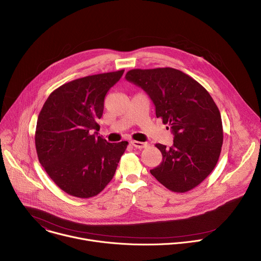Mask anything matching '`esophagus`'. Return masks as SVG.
Instances as JSON below:
<instances>
[{
	"mask_svg": "<svg viewBox=\"0 0 261 261\" xmlns=\"http://www.w3.org/2000/svg\"><path fill=\"white\" fill-rule=\"evenodd\" d=\"M131 144L136 148H143V147L147 146L146 142H141V141H136V140H131Z\"/></svg>",
	"mask_w": 261,
	"mask_h": 261,
	"instance_id": "1",
	"label": "esophagus"
}]
</instances>
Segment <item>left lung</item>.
<instances>
[{
    "label": "left lung",
    "instance_id": "obj_1",
    "mask_svg": "<svg viewBox=\"0 0 261 261\" xmlns=\"http://www.w3.org/2000/svg\"><path fill=\"white\" fill-rule=\"evenodd\" d=\"M125 79L153 101L156 117L173 134L152 175L170 191L184 193L198 186L215 168L223 143L220 111L208 92L195 80L173 68L133 69ZM168 129V127H167Z\"/></svg>",
    "mask_w": 261,
    "mask_h": 261
}]
</instances>
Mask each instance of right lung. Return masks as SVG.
Listing matches in <instances>:
<instances>
[{
	"label": "right lung",
	"instance_id": "add662e5",
	"mask_svg": "<svg viewBox=\"0 0 261 261\" xmlns=\"http://www.w3.org/2000/svg\"><path fill=\"white\" fill-rule=\"evenodd\" d=\"M124 70L86 76L55 90L37 121L35 144L40 164L69 195L89 198L113 179L127 141L98 136L104 98Z\"/></svg>",
	"mask_w": 261,
	"mask_h": 261
}]
</instances>
